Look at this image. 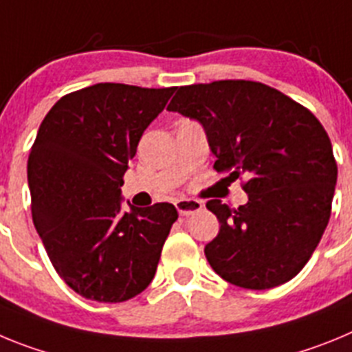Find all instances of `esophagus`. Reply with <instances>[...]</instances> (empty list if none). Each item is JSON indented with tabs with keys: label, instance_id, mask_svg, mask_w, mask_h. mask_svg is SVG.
Here are the masks:
<instances>
[{
	"label": "esophagus",
	"instance_id": "1",
	"mask_svg": "<svg viewBox=\"0 0 352 352\" xmlns=\"http://www.w3.org/2000/svg\"><path fill=\"white\" fill-rule=\"evenodd\" d=\"M174 206H176V210H178V213L182 217H188V214L197 213V211L203 210V203L197 201V199H178L174 203Z\"/></svg>",
	"mask_w": 352,
	"mask_h": 352
}]
</instances>
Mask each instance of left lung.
Masks as SVG:
<instances>
[{
	"label": "left lung",
	"instance_id": "obj_1",
	"mask_svg": "<svg viewBox=\"0 0 352 352\" xmlns=\"http://www.w3.org/2000/svg\"><path fill=\"white\" fill-rule=\"evenodd\" d=\"M167 111L203 125L217 173L232 182L245 176L247 204L206 203L220 222L204 248L211 268L256 291L294 278L331 214L337 162L324 126L307 107L254 80L182 86Z\"/></svg>",
	"mask_w": 352,
	"mask_h": 352
}]
</instances>
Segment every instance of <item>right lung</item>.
Wrapping results in <instances>:
<instances>
[{
    "label": "right lung",
    "instance_id": "add662e5",
    "mask_svg": "<svg viewBox=\"0 0 352 352\" xmlns=\"http://www.w3.org/2000/svg\"><path fill=\"white\" fill-rule=\"evenodd\" d=\"M174 89L100 82L68 93L31 146L33 223L58 275L88 300L120 303L144 291L178 220L169 203L121 211L129 162Z\"/></svg>",
    "mask_w": 352,
    "mask_h": 352
}]
</instances>
